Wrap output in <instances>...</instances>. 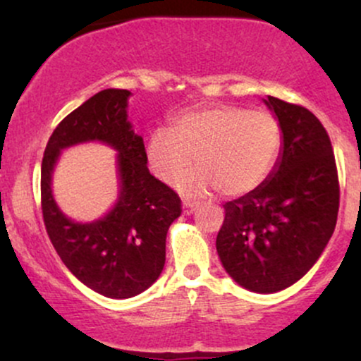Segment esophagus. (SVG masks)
I'll return each mask as SVG.
<instances>
[{
  "label": "esophagus",
  "instance_id": "34e87169",
  "mask_svg": "<svg viewBox=\"0 0 361 361\" xmlns=\"http://www.w3.org/2000/svg\"><path fill=\"white\" fill-rule=\"evenodd\" d=\"M195 209H197V205H195L193 202L183 200V214L185 215H192L195 212Z\"/></svg>",
  "mask_w": 361,
  "mask_h": 361
}]
</instances>
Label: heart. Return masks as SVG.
I'll list each match as a JSON object with an SVG mask.
<instances>
[{
  "label": "heart",
  "mask_w": 361,
  "mask_h": 361,
  "mask_svg": "<svg viewBox=\"0 0 361 361\" xmlns=\"http://www.w3.org/2000/svg\"><path fill=\"white\" fill-rule=\"evenodd\" d=\"M281 151V127L275 115L235 105L186 110L169 128H156L146 140L149 168L164 183H180L185 193L217 188L226 197L251 193L270 176Z\"/></svg>",
  "instance_id": "1"
}]
</instances>
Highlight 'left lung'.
<instances>
[{"mask_svg":"<svg viewBox=\"0 0 361 361\" xmlns=\"http://www.w3.org/2000/svg\"><path fill=\"white\" fill-rule=\"evenodd\" d=\"M281 127V151L258 188L224 204L217 234L224 270L243 288L275 293L316 264L339 209L336 161L312 111L275 97L263 100Z\"/></svg>","mask_w":361,"mask_h":361,"instance_id":"left-lung-1","label":"left lung"}]
</instances>
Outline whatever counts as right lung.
<instances>
[{"mask_svg": "<svg viewBox=\"0 0 361 361\" xmlns=\"http://www.w3.org/2000/svg\"><path fill=\"white\" fill-rule=\"evenodd\" d=\"M128 90L109 88L71 111L52 132L42 159V214L62 263L81 283L109 299H130L159 279L166 234L181 202L147 169L144 140L128 122ZM102 142L114 149L119 193L100 219L78 223L56 205L53 169L64 148Z\"/></svg>", "mask_w": 361, "mask_h": 361, "instance_id": "obj_1", "label": "right lung"}]
</instances>
